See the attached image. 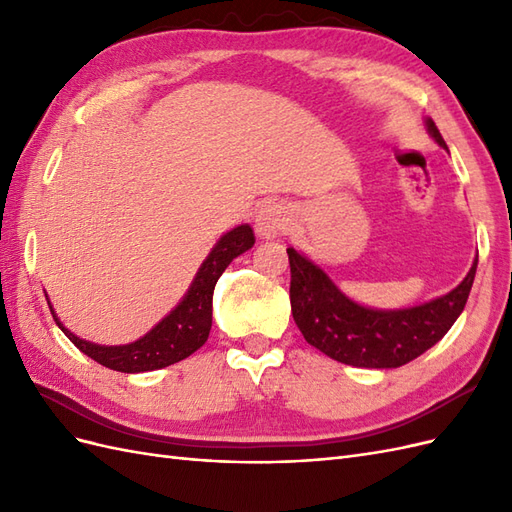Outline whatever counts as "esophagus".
Here are the masks:
<instances>
[{
  "label": "esophagus",
  "mask_w": 512,
  "mask_h": 512,
  "mask_svg": "<svg viewBox=\"0 0 512 512\" xmlns=\"http://www.w3.org/2000/svg\"><path fill=\"white\" fill-rule=\"evenodd\" d=\"M290 224V209L282 203H267L256 213V232L260 239H273L286 232Z\"/></svg>",
  "instance_id": "1"
}]
</instances>
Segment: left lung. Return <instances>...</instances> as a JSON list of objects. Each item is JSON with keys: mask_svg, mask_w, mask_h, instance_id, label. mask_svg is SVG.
Listing matches in <instances>:
<instances>
[{"mask_svg": "<svg viewBox=\"0 0 512 512\" xmlns=\"http://www.w3.org/2000/svg\"><path fill=\"white\" fill-rule=\"evenodd\" d=\"M427 130L446 149L436 123ZM290 307L309 346L331 359L371 369L401 367L438 344L466 307L478 258L463 282L440 299L408 309H369L348 299L312 260L288 247Z\"/></svg>", "mask_w": 512, "mask_h": 512, "instance_id": "left-lung-1", "label": "left lung"}]
</instances>
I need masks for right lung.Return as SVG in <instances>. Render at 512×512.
<instances>
[{"label": "right lung", "instance_id": "add662e5", "mask_svg": "<svg viewBox=\"0 0 512 512\" xmlns=\"http://www.w3.org/2000/svg\"><path fill=\"white\" fill-rule=\"evenodd\" d=\"M254 230L241 224L215 243L207 260L200 265L194 282L185 294L183 301L170 312L162 322H158L147 335L136 339L126 346H100L85 342V339L70 333L64 324L51 314L57 327L66 333L70 342L85 352L96 363L121 371V374H141V371L162 369L173 363L188 359L200 346L207 342L211 331V312H213V288L218 284L224 269L239 254L247 252L254 245Z\"/></svg>", "mask_w": 512, "mask_h": 512}]
</instances>
